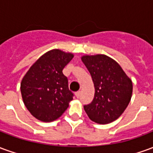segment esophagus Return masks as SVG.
Masks as SVG:
<instances>
[{"mask_svg": "<svg viewBox=\"0 0 153 153\" xmlns=\"http://www.w3.org/2000/svg\"><path fill=\"white\" fill-rule=\"evenodd\" d=\"M75 96H76L77 98H79L80 96H81V92H80V91H79V92L75 93Z\"/></svg>", "mask_w": 153, "mask_h": 153, "instance_id": "34e87169", "label": "esophagus"}]
</instances>
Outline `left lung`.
Here are the masks:
<instances>
[{"instance_id":"8db88e82","label":"left lung","mask_w":153,"mask_h":153,"mask_svg":"<svg viewBox=\"0 0 153 153\" xmlns=\"http://www.w3.org/2000/svg\"><path fill=\"white\" fill-rule=\"evenodd\" d=\"M81 60L95 88L93 102L83 106L85 112L92 121L100 125L115 121L131 100L132 80L115 60L106 55H83Z\"/></svg>"}]
</instances>
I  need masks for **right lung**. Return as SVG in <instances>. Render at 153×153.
<instances>
[{"label":"right lung","mask_w":153,"mask_h":153,"mask_svg":"<svg viewBox=\"0 0 153 153\" xmlns=\"http://www.w3.org/2000/svg\"><path fill=\"white\" fill-rule=\"evenodd\" d=\"M72 52L52 49L38 58L20 83L22 98L35 118L51 122L60 117L73 100L62 70L73 59Z\"/></svg>","instance_id":"right-lung-1"}]
</instances>
